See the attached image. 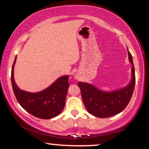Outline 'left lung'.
<instances>
[{
    "label": "left lung",
    "mask_w": 149,
    "mask_h": 149,
    "mask_svg": "<svg viewBox=\"0 0 149 149\" xmlns=\"http://www.w3.org/2000/svg\"><path fill=\"white\" fill-rule=\"evenodd\" d=\"M128 52L132 64V78L129 84L124 88L111 92L102 91L93 85L79 82L78 87L87 111L97 118H109L122 112L130 101L135 86V71L132 57Z\"/></svg>",
    "instance_id": "left-lung-1"
}]
</instances>
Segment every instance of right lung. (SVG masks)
Returning a JSON list of instances; mask_svg holds the SVG:
<instances>
[{
    "mask_svg": "<svg viewBox=\"0 0 149 149\" xmlns=\"http://www.w3.org/2000/svg\"><path fill=\"white\" fill-rule=\"evenodd\" d=\"M15 57L11 72L13 92L19 104L30 114L41 119H51L61 113L65 106L69 89V77L66 75L58 78L45 90L38 92H29L18 88L14 78Z\"/></svg>",
    "mask_w": 149,
    "mask_h": 149,
    "instance_id": "1",
    "label": "right lung"
}]
</instances>
